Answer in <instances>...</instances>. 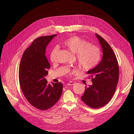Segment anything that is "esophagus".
<instances>
[{
	"mask_svg": "<svg viewBox=\"0 0 134 134\" xmlns=\"http://www.w3.org/2000/svg\"><path fill=\"white\" fill-rule=\"evenodd\" d=\"M75 84V83L73 82H69V83H68L67 84V85L68 86H70V85H74Z\"/></svg>",
	"mask_w": 134,
	"mask_h": 134,
	"instance_id": "obj_1",
	"label": "esophagus"
}]
</instances>
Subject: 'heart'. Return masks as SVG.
<instances>
[{
    "instance_id": "1",
    "label": "heart",
    "mask_w": 134,
    "mask_h": 134,
    "mask_svg": "<svg viewBox=\"0 0 134 134\" xmlns=\"http://www.w3.org/2000/svg\"><path fill=\"white\" fill-rule=\"evenodd\" d=\"M63 47L73 53H76V60L84 70H90L96 66L101 59V50L95 45L77 36H71L62 42ZM58 48L52 49L50 54V61L54 63L57 60ZM75 70L72 73L76 72Z\"/></svg>"
}]
</instances>
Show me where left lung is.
Listing matches in <instances>:
<instances>
[{
  "label": "left lung",
  "instance_id": "left-lung-1",
  "mask_svg": "<svg viewBox=\"0 0 134 134\" xmlns=\"http://www.w3.org/2000/svg\"><path fill=\"white\" fill-rule=\"evenodd\" d=\"M103 51L100 63L88 70L93 84L85 86L82 100L88 107L98 109L105 105L112 99L119 81V65L115 53L102 37L95 33Z\"/></svg>",
  "mask_w": 134,
  "mask_h": 134
}]
</instances>
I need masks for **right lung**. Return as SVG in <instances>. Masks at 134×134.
I'll list each match as a JSON object with an SVG mask.
<instances>
[{"label": "right lung", "mask_w": 134, "mask_h": 134, "mask_svg": "<svg viewBox=\"0 0 134 134\" xmlns=\"http://www.w3.org/2000/svg\"><path fill=\"white\" fill-rule=\"evenodd\" d=\"M56 35L40 36L35 39L25 50L19 68V81L24 95L32 105L41 110L53 106L63 92L61 83L50 84L45 79L50 68L46 56V48Z\"/></svg>", "instance_id": "add662e5"}]
</instances>
